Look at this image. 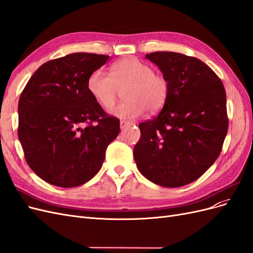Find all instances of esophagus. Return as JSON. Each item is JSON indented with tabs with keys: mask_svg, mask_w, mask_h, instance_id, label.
Here are the masks:
<instances>
[{
	"mask_svg": "<svg viewBox=\"0 0 253 253\" xmlns=\"http://www.w3.org/2000/svg\"><path fill=\"white\" fill-rule=\"evenodd\" d=\"M132 125H133L132 122L122 120V121H120V128H121V129H125L126 127H127V126H132Z\"/></svg>",
	"mask_w": 253,
	"mask_h": 253,
	"instance_id": "1",
	"label": "esophagus"
}]
</instances>
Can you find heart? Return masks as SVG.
<instances>
[{"mask_svg":"<svg viewBox=\"0 0 253 253\" xmlns=\"http://www.w3.org/2000/svg\"><path fill=\"white\" fill-rule=\"evenodd\" d=\"M125 101L109 111L113 116L132 120L148 110L156 113L164 108L169 97V81L164 75L137 58H125L111 66L110 75L96 70L88 76L87 88L94 100L104 109L114 104L120 89H124Z\"/></svg>","mask_w":253,"mask_h":253,"instance_id":"obj_1","label":"heart"}]
</instances>
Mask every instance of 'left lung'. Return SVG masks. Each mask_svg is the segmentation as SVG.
Returning <instances> with one entry per match:
<instances>
[{
	"mask_svg": "<svg viewBox=\"0 0 253 253\" xmlns=\"http://www.w3.org/2000/svg\"><path fill=\"white\" fill-rule=\"evenodd\" d=\"M169 81L156 117L140 124L134 147L139 172L150 181L177 188L200 178L220 154L228 132L223 82L203 61L172 51L145 55Z\"/></svg>",
	"mask_w": 253,
	"mask_h": 253,
	"instance_id": "1",
	"label": "left lung"
}]
</instances>
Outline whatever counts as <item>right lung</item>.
Listing matches in <instances>:
<instances>
[{"label":"right lung","mask_w":253,"mask_h":253,"mask_svg":"<svg viewBox=\"0 0 253 253\" xmlns=\"http://www.w3.org/2000/svg\"><path fill=\"white\" fill-rule=\"evenodd\" d=\"M110 56L75 52L41 65L20 96L18 136L26 163L62 188L85 183L101 169L120 131L87 88L88 76Z\"/></svg>","instance_id":"right-lung-1"}]
</instances>
